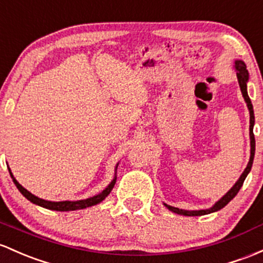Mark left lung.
<instances>
[{
    "label": "left lung",
    "instance_id": "left-lung-1",
    "mask_svg": "<svg viewBox=\"0 0 263 263\" xmlns=\"http://www.w3.org/2000/svg\"><path fill=\"white\" fill-rule=\"evenodd\" d=\"M234 69L237 71V79H238V84L239 87H241V92L243 95V99L247 104V108L250 110V140H251V157H250V162H248L247 166L243 171V173L241 174L239 179L237 180L236 184L233 185L224 196L222 197L218 202H216V204L213 207H211L210 210H199V211H185V210H179V208L172 207V205L165 204L164 205L168 208L169 211L174 212L177 214H182V216H204V214H210L212 212H217L219 210H222L224 205H227L228 203L232 200L236 194L238 193L239 189H241L242 184H243L246 177L247 174L250 173L251 168H252V163H253V158H255V148H256V142H255V135H253V125H255V114H253V106L252 103H251V99L247 94V81H248V71L246 69V64L242 60H236L234 61Z\"/></svg>",
    "mask_w": 263,
    "mask_h": 263
}]
</instances>
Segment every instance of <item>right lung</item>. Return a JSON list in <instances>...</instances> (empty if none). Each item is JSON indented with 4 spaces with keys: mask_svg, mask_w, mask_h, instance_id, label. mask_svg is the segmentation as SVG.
I'll return each mask as SVG.
<instances>
[{
    "mask_svg": "<svg viewBox=\"0 0 263 263\" xmlns=\"http://www.w3.org/2000/svg\"><path fill=\"white\" fill-rule=\"evenodd\" d=\"M118 168V164L115 166V171H117ZM8 171H10V176L12 178L13 183H15V185L17 187V189L20 192H21L22 196L25 197V198H27L30 200V202H32L33 204H37L40 205V207H44V208H47V210H51V211H61V212H66V211H76V210H84V208H87V207H91V205H95L98 204V203H100L101 200H104L106 198V197L109 196V193L111 192V189L114 188V184L115 182H117V176L114 177V179L110 182V184L104 189L101 193L97 194V196L94 197H90V198H86V199H81V200H63V202H51V200H45V199H41L39 198V197L33 196L31 192L27 191L26 188L22 187L21 184L17 182V180L15 179V177H13V174L11 173V169L8 168Z\"/></svg>",
    "mask_w": 263,
    "mask_h": 263,
    "instance_id": "right-lung-1",
    "label": "right lung"
}]
</instances>
